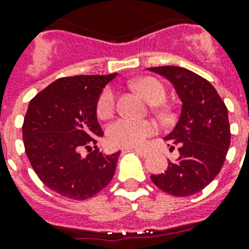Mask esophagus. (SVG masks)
<instances>
[{"label": "esophagus", "mask_w": 249, "mask_h": 249, "mask_svg": "<svg viewBox=\"0 0 249 249\" xmlns=\"http://www.w3.org/2000/svg\"><path fill=\"white\" fill-rule=\"evenodd\" d=\"M133 151L137 152V154L141 156H147V154H148L147 150H144V148H133Z\"/></svg>", "instance_id": "esophagus-1"}]
</instances>
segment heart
I'll return each mask as SVG.
<instances>
[{
	"instance_id": "b5f03b06",
	"label": "heart",
	"mask_w": 249,
	"mask_h": 249,
	"mask_svg": "<svg viewBox=\"0 0 249 249\" xmlns=\"http://www.w3.org/2000/svg\"><path fill=\"white\" fill-rule=\"evenodd\" d=\"M138 91L148 102L161 109V103L166 99V90L159 80L154 77H143L134 83ZM116 107V95L111 88L103 89L97 101V112L103 119L113 113ZM156 125L148 120H133L129 117H120L108 125L107 138L115 147H137L143 143L146 138L155 134Z\"/></svg>"
}]
</instances>
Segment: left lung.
Segmentation results:
<instances>
[{
  "mask_svg": "<svg viewBox=\"0 0 249 249\" xmlns=\"http://www.w3.org/2000/svg\"><path fill=\"white\" fill-rule=\"evenodd\" d=\"M173 84L182 102L177 125L165 137L178 147L177 161L151 181L174 196H190L208 186L220 173L230 146L228 108L213 85L177 66L148 68Z\"/></svg>",
  "mask_w": 249,
  "mask_h": 249,
  "instance_id": "1",
  "label": "left lung"
}]
</instances>
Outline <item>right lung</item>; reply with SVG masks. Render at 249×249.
I'll return each instance as SVG.
<instances>
[{
    "label": "right lung",
    "instance_id": "right-lung-1",
    "mask_svg": "<svg viewBox=\"0 0 249 249\" xmlns=\"http://www.w3.org/2000/svg\"><path fill=\"white\" fill-rule=\"evenodd\" d=\"M115 76L63 77L29 102L23 123L25 154L44 185L62 196L89 199L115 174L120 151L105 155L95 146L103 136L97 119L98 97ZM83 148L89 152L86 157L81 155Z\"/></svg>",
    "mask_w": 249,
    "mask_h": 249
}]
</instances>
